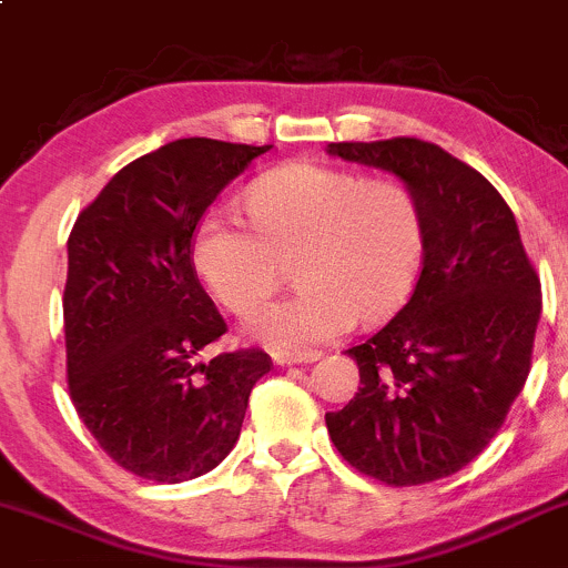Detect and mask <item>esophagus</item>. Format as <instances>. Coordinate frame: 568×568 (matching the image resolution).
Wrapping results in <instances>:
<instances>
[{
	"mask_svg": "<svg viewBox=\"0 0 568 568\" xmlns=\"http://www.w3.org/2000/svg\"><path fill=\"white\" fill-rule=\"evenodd\" d=\"M320 355L317 353H273V364L276 366H292V364H314Z\"/></svg>",
	"mask_w": 568,
	"mask_h": 568,
	"instance_id": "1",
	"label": "esophagus"
}]
</instances>
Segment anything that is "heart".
I'll return each mask as SVG.
<instances>
[{
  "label": "heart",
  "instance_id": "1",
  "mask_svg": "<svg viewBox=\"0 0 568 568\" xmlns=\"http://www.w3.org/2000/svg\"><path fill=\"white\" fill-rule=\"evenodd\" d=\"M254 224L213 213L199 221L191 262L210 295L251 314L276 292L282 262L297 256L301 290L248 320L251 338L278 353H306L355 320H383L410 295L424 256L418 202L396 180H364L320 163H290L245 194Z\"/></svg>",
  "mask_w": 568,
  "mask_h": 568
}]
</instances>
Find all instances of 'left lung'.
<instances>
[{
	"label": "left lung",
	"mask_w": 568,
	"mask_h": 568,
	"mask_svg": "<svg viewBox=\"0 0 568 568\" xmlns=\"http://www.w3.org/2000/svg\"><path fill=\"white\" fill-rule=\"evenodd\" d=\"M405 183L424 221L410 301L347 349L361 388L327 413L355 470L394 487L454 476L489 446L530 372L541 284L517 221L484 174L420 139L327 144Z\"/></svg>",
	"instance_id": "obj_1"
}]
</instances>
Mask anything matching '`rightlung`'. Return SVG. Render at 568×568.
I'll return each mask as SVG.
<instances>
[{
    "instance_id": "1",
    "label": "right lung",
    "mask_w": 568,
    "mask_h": 568,
    "mask_svg": "<svg viewBox=\"0 0 568 568\" xmlns=\"http://www.w3.org/2000/svg\"><path fill=\"white\" fill-rule=\"evenodd\" d=\"M271 148L163 144L120 169L68 237L70 399L103 452L148 481L219 467L273 366L262 349L199 361L226 323L191 262L204 210Z\"/></svg>"
}]
</instances>
